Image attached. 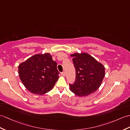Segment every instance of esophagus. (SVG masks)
Instances as JSON below:
<instances>
[{"mask_svg": "<svg viewBox=\"0 0 130 130\" xmlns=\"http://www.w3.org/2000/svg\"><path fill=\"white\" fill-rule=\"evenodd\" d=\"M61 75L63 76H65V72H61Z\"/></svg>", "mask_w": 130, "mask_h": 130, "instance_id": "1", "label": "esophagus"}]
</instances>
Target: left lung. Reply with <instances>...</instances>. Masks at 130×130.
<instances>
[{
    "label": "left lung",
    "instance_id": "left-lung-1",
    "mask_svg": "<svg viewBox=\"0 0 130 130\" xmlns=\"http://www.w3.org/2000/svg\"><path fill=\"white\" fill-rule=\"evenodd\" d=\"M71 56L76 70L75 82L69 84L71 91L79 96L96 91L105 76L104 66L86 53H75Z\"/></svg>",
    "mask_w": 130,
    "mask_h": 130
}]
</instances>
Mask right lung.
<instances>
[{"instance_id": "obj_1", "label": "right lung", "mask_w": 130, "mask_h": 130, "mask_svg": "<svg viewBox=\"0 0 130 130\" xmlns=\"http://www.w3.org/2000/svg\"><path fill=\"white\" fill-rule=\"evenodd\" d=\"M20 79L31 92L43 95L53 89L59 79L57 63L49 53L37 54L19 66Z\"/></svg>"}]
</instances>
